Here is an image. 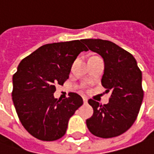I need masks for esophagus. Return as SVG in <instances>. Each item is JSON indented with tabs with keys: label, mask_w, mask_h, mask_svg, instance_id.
<instances>
[{
	"label": "esophagus",
	"mask_w": 154,
	"mask_h": 154,
	"mask_svg": "<svg viewBox=\"0 0 154 154\" xmlns=\"http://www.w3.org/2000/svg\"><path fill=\"white\" fill-rule=\"evenodd\" d=\"M87 101H88V99H87V97H83V102H84V104H87Z\"/></svg>",
	"instance_id": "esophagus-1"
}]
</instances>
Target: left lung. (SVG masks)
Instances as JSON below:
<instances>
[{
  "label": "left lung",
  "instance_id": "obj_1",
  "mask_svg": "<svg viewBox=\"0 0 154 154\" xmlns=\"http://www.w3.org/2000/svg\"><path fill=\"white\" fill-rule=\"evenodd\" d=\"M82 42L103 58L101 84L106 91H111L108 104L88 100L94 112L87 119V128L100 138L119 136L132 126L140 110L143 98L142 72L132 54L113 42L100 38L82 39Z\"/></svg>",
  "mask_w": 154,
  "mask_h": 154
}]
</instances>
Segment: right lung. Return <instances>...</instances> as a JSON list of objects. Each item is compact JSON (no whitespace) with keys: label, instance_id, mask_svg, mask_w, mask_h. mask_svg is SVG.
Instances as JSON below:
<instances>
[{"label":"right lung","instance_id":"1","mask_svg":"<svg viewBox=\"0 0 154 154\" xmlns=\"http://www.w3.org/2000/svg\"><path fill=\"white\" fill-rule=\"evenodd\" d=\"M81 40L48 44L20 63L13 75L12 100L22 125L32 136L43 141L60 139L68 120L83 104L71 92L64 100L54 98L56 85L68 79L78 54L87 51Z\"/></svg>","mask_w":154,"mask_h":154}]
</instances>
